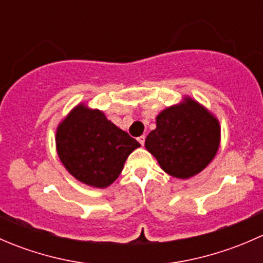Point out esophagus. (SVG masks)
<instances>
[{
    "instance_id": "esophagus-1",
    "label": "esophagus",
    "mask_w": 263,
    "mask_h": 263,
    "mask_svg": "<svg viewBox=\"0 0 263 263\" xmlns=\"http://www.w3.org/2000/svg\"><path fill=\"white\" fill-rule=\"evenodd\" d=\"M145 139H146V137H145V136H144V135H142V136H140V137H139V139H137V141H139V142H140V144H141V145H142V146H144V144H145Z\"/></svg>"
}]
</instances>
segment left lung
Wrapping results in <instances>:
<instances>
[{
	"mask_svg": "<svg viewBox=\"0 0 263 263\" xmlns=\"http://www.w3.org/2000/svg\"><path fill=\"white\" fill-rule=\"evenodd\" d=\"M220 144L219 121L191 98L164 109L156 128L147 135L145 147L164 172L187 179L206 168Z\"/></svg>",
	"mask_w": 263,
	"mask_h": 263,
	"instance_id": "left-lung-1",
	"label": "left lung"
}]
</instances>
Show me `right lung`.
<instances>
[{"label":"right lung","mask_w":263,"mask_h":263,"mask_svg":"<svg viewBox=\"0 0 263 263\" xmlns=\"http://www.w3.org/2000/svg\"><path fill=\"white\" fill-rule=\"evenodd\" d=\"M57 153L78 181L105 188L118 178L129 154L140 146L127 132L108 121L104 113L78 105L55 134Z\"/></svg>","instance_id":"1"}]
</instances>
